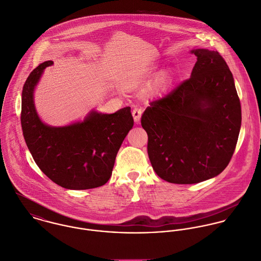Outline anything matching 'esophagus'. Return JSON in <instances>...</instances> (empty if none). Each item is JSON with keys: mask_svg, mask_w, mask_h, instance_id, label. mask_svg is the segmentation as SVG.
<instances>
[{"mask_svg": "<svg viewBox=\"0 0 261 261\" xmlns=\"http://www.w3.org/2000/svg\"><path fill=\"white\" fill-rule=\"evenodd\" d=\"M142 113H143V110L141 108H134L133 111H132V115H133V119H134V122L135 124H139L140 123V119H141V116H142Z\"/></svg>", "mask_w": 261, "mask_h": 261, "instance_id": "obj_1", "label": "esophagus"}]
</instances>
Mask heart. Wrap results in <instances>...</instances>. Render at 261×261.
<instances>
[{
    "label": "heart",
    "mask_w": 261,
    "mask_h": 261,
    "mask_svg": "<svg viewBox=\"0 0 261 261\" xmlns=\"http://www.w3.org/2000/svg\"><path fill=\"white\" fill-rule=\"evenodd\" d=\"M154 70H155V68H149L148 70H146L136 76H133L128 82V88L130 90H135V89H138V88L144 86L149 81V79L154 74ZM172 76H173V73H172L171 69H165V70L161 71L158 74V76L152 86V93L157 96L163 95L167 91L168 87L170 86Z\"/></svg>",
    "instance_id": "1"
}]
</instances>
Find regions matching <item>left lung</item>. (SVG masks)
Segmentation results:
<instances>
[{
  "instance_id": "8db88e82",
  "label": "left lung",
  "mask_w": 261,
  "mask_h": 261,
  "mask_svg": "<svg viewBox=\"0 0 261 261\" xmlns=\"http://www.w3.org/2000/svg\"><path fill=\"white\" fill-rule=\"evenodd\" d=\"M191 77L150 103L141 118L151 165L162 179L198 184L220 174L234 153L241 106L232 72L218 51L193 49Z\"/></svg>"
}]
</instances>
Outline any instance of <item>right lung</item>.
Masks as SVG:
<instances>
[{
  "label": "right lung",
  "mask_w": 261,
  "mask_h": 261,
  "mask_svg": "<svg viewBox=\"0 0 261 261\" xmlns=\"http://www.w3.org/2000/svg\"><path fill=\"white\" fill-rule=\"evenodd\" d=\"M53 60L39 64L22 92L21 125L24 139L42 172L67 190L95 189L110 179L121 144L133 127L130 107L114 114L92 110L83 121L50 126L39 117L34 91Z\"/></svg>",
  "instance_id": "1"
}]
</instances>
